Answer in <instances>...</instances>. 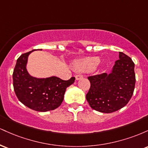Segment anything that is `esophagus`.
<instances>
[{
    "mask_svg": "<svg viewBox=\"0 0 148 148\" xmlns=\"http://www.w3.org/2000/svg\"><path fill=\"white\" fill-rule=\"evenodd\" d=\"M75 78L76 81H79L80 79H82L84 78V76H83V75H81V74H77V75H76Z\"/></svg>",
    "mask_w": 148,
    "mask_h": 148,
    "instance_id": "esophagus-1",
    "label": "esophagus"
}]
</instances>
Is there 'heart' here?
I'll use <instances>...</instances> for the list:
<instances>
[{
  "label": "heart",
  "mask_w": 148,
  "mask_h": 148,
  "mask_svg": "<svg viewBox=\"0 0 148 148\" xmlns=\"http://www.w3.org/2000/svg\"><path fill=\"white\" fill-rule=\"evenodd\" d=\"M100 63L101 61L98 57H88L74 60L72 62V66L76 70L86 72L93 70Z\"/></svg>",
  "instance_id": "obj_1"
}]
</instances>
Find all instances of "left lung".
Masks as SVG:
<instances>
[{
    "label": "left lung",
    "mask_w": 148,
    "mask_h": 148,
    "mask_svg": "<svg viewBox=\"0 0 148 148\" xmlns=\"http://www.w3.org/2000/svg\"><path fill=\"white\" fill-rule=\"evenodd\" d=\"M119 60L109 74L89 76L90 88L86 99L92 109L110 113L126 106L135 87L134 63L128 56L119 52Z\"/></svg>",
    "instance_id": "8db88e82"
}]
</instances>
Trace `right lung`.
<instances>
[{
    "mask_svg": "<svg viewBox=\"0 0 148 148\" xmlns=\"http://www.w3.org/2000/svg\"><path fill=\"white\" fill-rule=\"evenodd\" d=\"M34 51L37 49L22 54L16 60L12 75L15 94L23 104L34 111H52L60 106L66 89L74 84L75 77L64 81L55 76L47 78L31 76L26 67L28 56Z\"/></svg>",
    "mask_w": 148,
    "mask_h": 148,
    "instance_id": "add662e5",
    "label": "right lung"
}]
</instances>
